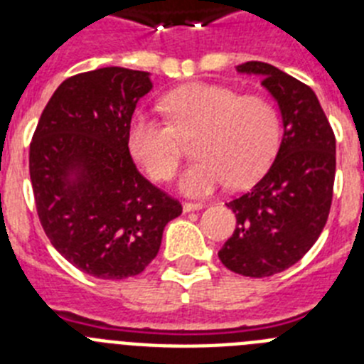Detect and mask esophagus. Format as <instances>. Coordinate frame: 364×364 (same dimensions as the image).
<instances>
[{
    "label": "esophagus",
    "instance_id": "34e87169",
    "mask_svg": "<svg viewBox=\"0 0 364 364\" xmlns=\"http://www.w3.org/2000/svg\"><path fill=\"white\" fill-rule=\"evenodd\" d=\"M204 208V204L202 202H184L182 204V210H184V213H189V211H198Z\"/></svg>",
    "mask_w": 364,
    "mask_h": 364
}]
</instances>
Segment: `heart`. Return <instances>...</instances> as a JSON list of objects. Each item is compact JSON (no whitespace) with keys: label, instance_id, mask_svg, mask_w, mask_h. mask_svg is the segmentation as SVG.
Instances as JSON below:
<instances>
[{"label":"heart","instance_id":"b5f03b06","mask_svg":"<svg viewBox=\"0 0 364 364\" xmlns=\"http://www.w3.org/2000/svg\"><path fill=\"white\" fill-rule=\"evenodd\" d=\"M167 122L138 117L129 127V151L156 182L175 176L184 144L198 134V160L180 178L189 197H204L230 182L246 188L268 171L281 146V117L268 98L231 87L189 83L162 100Z\"/></svg>","mask_w":364,"mask_h":364}]
</instances>
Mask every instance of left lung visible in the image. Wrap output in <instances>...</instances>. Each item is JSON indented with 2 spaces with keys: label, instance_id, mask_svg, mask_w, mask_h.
I'll return each instance as SVG.
<instances>
[{
  "label": "left lung",
  "instance_id": "8db88e82",
  "mask_svg": "<svg viewBox=\"0 0 364 364\" xmlns=\"http://www.w3.org/2000/svg\"><path fill=\"white\" fill-rule=\"evenodd\" d=\"M237 70L262 78L284 127L268 173L226 204L237 226L218 259L231 272L259 279L294 266L319 239L333 197L336 136L306 83L264 62H246Z\"/></svg>",
  "mask_w": 364,
  "mask_h": 364
}]
</instances>
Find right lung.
I'll list each match as a JSON object with an SVG mask.
<instances>
[{
    "label": "right lung",
    "instance_id": "1",
    "mask_svg": "<svg viewBox=\"0 0 364 364\" xmlns=\"http://www.w3.org/2000/svg\"><path fill=\"white\" fill-rule=\"evenodd\" d=\"M149 73L104 67L67 78L45 105L28 151L38 217L70 264L98 279H127L156 257L178 200L138 173L131 118Z\"/></svg>",
    "mask_w": 364,
    "mask_h": 364
}]
</instances>
